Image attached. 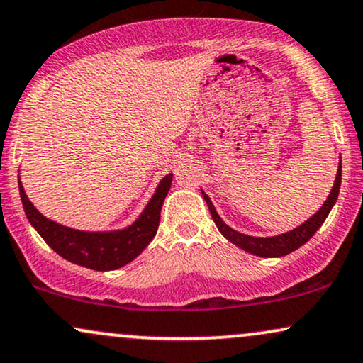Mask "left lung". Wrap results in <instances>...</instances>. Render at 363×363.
Listing matches in <instances>:
<instances>
[{"mask_svg": "<svg viewBox=\"0 0 363 363\" xmlns=\"http://www.w3.org/2000/svg\"><path fill=\"white\" fill-rule=\"evenodd\" d=\"M340 183H342V160L340 163H338L335 183H333L330 195H328L325 203L322 205V208H320L312 218H308L307 222L300 225V227L290 230V232L286 233L277 235V237H267V238L250 237V235L240 233L237 230L230 228L228 225L220 218V215L216 213L215 206L208 199V195H206L205 191H201V195H203L206 205H208V210L211 213V218H213V222L216 225V228L220 230V233H222L225 238L230 240L233 245H237V247L242 248V250L252 253V255L274 258V257L289 255L290 252H295L296 248H300L303 243H307L308 240L313 237L315 232H317V230L322 227V223L325 222L328 213H330L332 206L335 205V201L338 199V191H340Z\"/></svg>", "mask_w": 363, "mask_h": 363, "instance_id": "left-lung-1", "label": "left lung"}]
</instances>
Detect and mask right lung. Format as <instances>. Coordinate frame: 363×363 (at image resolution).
<instances>
[{"label": "right lung", "instance_id": "right-lung-1", "mask_svg": "<svg viewBox=\"0 0 363 363\" xmlns=\"http://www.w3.org/2000/svg\"><path fill=\"white\" fill-rule=\"evenodd\" d=\"M173 175H167L160 182L157 191L141 211L133 225L116 232H82L48 220L38 211L26 196L21 180H18L23 208L41 238L65 260L91 270L106 272L126 265L140 255L157 235L164 196L172 186Z\"/></svg>", "mask_w": 363, "mask_h": 363}]
</instances>
